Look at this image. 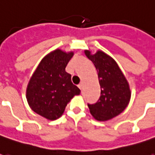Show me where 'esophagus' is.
<instances>
[{
    "mask_svg": "<svg viewBox=\"0 0 155 155\" xmlns=\"http://www.w3.org/2000/svg\"><path fill=\"white\" fill-rule=\"evenodd\" d=\"M78 87L80 88L81 90H82V88H83V84H82V83H81L80 84H78Z\"/></svg>",
    "mask_w": 155,
    "mask_h": 155,
    "instance_id": "esophagus-1",
    "label": "esophagus"
}]
</instances>
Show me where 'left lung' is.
<instances>
[{
	"mask_svg": "<svg viewBox=\"0 0 155 155\" xmlns=\"http://www.w3.org/2000/svg\"><path fill=\"white\" fill-rule=\"evenodd\" d=\"M84 54L97 70L101 89L99 101L88 104L90 112L99 121L111 120L122 113L130 103V84L116 61L104 51L99 50L93 54L85 50Z\"/></svg>",
	"mask_w": 155,
	"mask_h": 155,
	"instance_id": "1",
	"label": "left lung"
}]
</instances>
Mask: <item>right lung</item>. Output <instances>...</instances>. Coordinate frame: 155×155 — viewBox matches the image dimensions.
I'll list each match as a JSON object with an SVG mask.
<instances>
[{
    "instance_id": "right-lung-1",
    "label": "right lung",
    "mask_w": 155,
    "mask_h": 155,
    "mask_svg": "<svg viewBox=\"0 0 155 155\" xmlns=\"http://www.w3.org/2000/svg\"><path fill=\"white\" fill-rule=\"evenodd\" d=\"M73 54V51L61 49L50 52L41 60L27 84L25 95L30 108L49 120L60 118L71 99L81 93L65 71Z\"/></svg>"
}]
</instances>
